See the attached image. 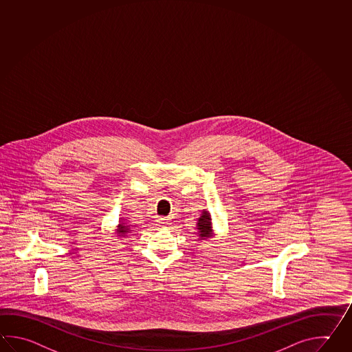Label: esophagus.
Returning <instances> with one entry per match:
<instances>
[{
    "instance_id": "1",
    "label": "esophagus",
    "mask_w": 352,
    "mask_h": 352,
    "mask_svg": "<svg viewBox=\"0 0 352 352\" xmlns=\"http://www.w3.org/2000/svg\"><path fill=\"white\" fill-rule=\"evenodd\" d=\"M158 222L162 227H168L169 226V219H166V218H159Z\"/></svg>"
}]
</instances>
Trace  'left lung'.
<instances>
[{
    "instance_id": "left-lung-1",
    "label": "left lung",
    "mask_w": 352,
    "mask_h": 352,
    "mask_svg": "<svg viewBox=\"0 0 352 352\" xmlns=\"http://www.w3.org/2000/svg\"><path fill=\"white\" fill-rule=\"evenodd\" d=\"M195 230H197L195 234L198 236V241H207L209 238L214 237L212 217L208 210L203 209L201 217L197 219Z\"/></svg>"
}]
</instances>
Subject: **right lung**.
Returning <instances> with one entry per match:
<instances>
[{"instance_id": "obj_1", "label": "right lung", "mask_w": 352, "mask_h": 352, "mask_svg": "<svg viewBox=\"0 0 352 352\" xmlns=\"http://www.w3.org/2000/svg\"><path fill=\"white\" fill-rule=\"evenodd\" d=\"M130 232H133V230H130L129 224H126V221L124 218H120L119 219V224L116 226L115 234H118L119 237H126Z\"/></svg>"}]
</instances>
